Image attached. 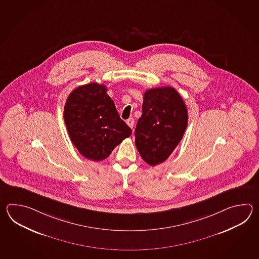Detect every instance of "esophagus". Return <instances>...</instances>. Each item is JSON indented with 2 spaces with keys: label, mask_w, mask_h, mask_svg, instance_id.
Here are the masks:
<instances>
[{
  "label": "esophagus",
  "mask_w": 259,
  "mask_h": 259,
  "mask_svg": "<svg viewBox=\"0 0 259 259\" xmlns=\"http://www.w3.org/2000/svg\"><path fill=\"white\" fill-rule=\"evenodd\" d=\"M126 123L127 124V126L130 127H132L133 128V126H134V119H133V117H131V118H128Z\"/></svg>",
  "instance_id": "1"
}]
</instances>
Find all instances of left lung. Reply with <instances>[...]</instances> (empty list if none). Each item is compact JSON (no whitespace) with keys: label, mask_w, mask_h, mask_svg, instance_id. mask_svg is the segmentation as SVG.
<instances>
[{"label":"left lung","mask_w":259,"mask_h":259,"mask_svg":"<svg viewBox=\"0 0 259 259\" xmlns=\"http://www.w3.org/2000/svg\"><path fill=\"white\" fill-rule=\"evenodd\" d=\"M188 111L172 87L150 89L143 95V115L135 130V145L148 165L164 162L182 141Z\"/></svg>","instance_id":"8db88e82"}]
</instances>
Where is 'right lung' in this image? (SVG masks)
<instances>
[{
	"label": "right lung",
	"instance_id": "add662e5",
	"mask_svg": "<svg viewBox=\"0 0 259 259\" xmlns=\"http://www.w3.org/2000/svg\"><path fill=\"white\" fill-rule=\"evenodd\" d=\"M105 85L93 82L72 91L64 119L72 143L87 159L102 161L132 134L122 120Z\"/></svg>",
	"mask_w": 259,
	"mask_h": 259
}]
</instances>
